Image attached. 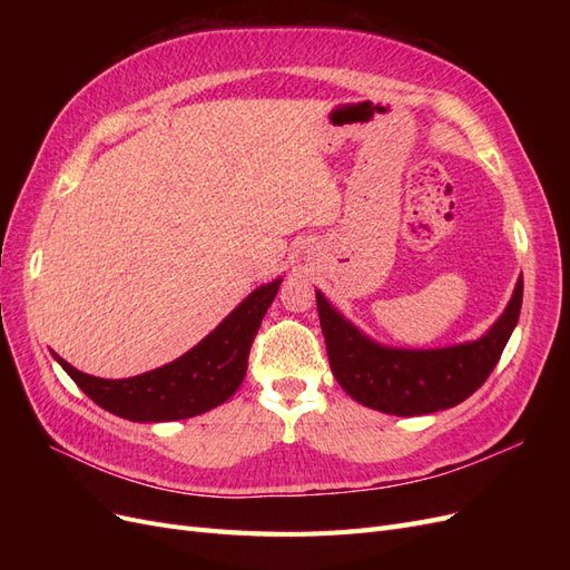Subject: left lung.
I'll use <instances>...</instances> for the list:
<instances>
[{"instance_id":"obj_1","label":"left lung","mask_w":570,"mask_h":570,"mask_svg":"<svg viewBox=\"0 0 570 570\" xmlns=\"http://www.w3.org/2000/svg\"><path fill=\"white\" fill-rule=\"evenodd\" d=\"M523 275L485 335L435 350H404L375 342L344 318L316 289L331 371L352 400L392 416H423L461 404L488 381L521 316Z\"/></svg>"}]
</instances>
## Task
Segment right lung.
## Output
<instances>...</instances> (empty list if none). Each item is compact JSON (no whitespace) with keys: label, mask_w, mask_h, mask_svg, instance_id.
<instances>
[{"label":"right lung","mask_w":570,"mask_h":570,"mask_svg":"<svg viewBox=\"0 0 570 570\" xmlns=\"http://www.w3.org/2000/svg\"><path fill=\"white\" fill-rule=\"evenodd\" d=\"M283 278H275L239 302L214 331L170 364L120 381H107L55 358L95 404L114 416L135 423L193 419L228 402L243 385L254 335L278 295Z\"/></svg>","instance_id":"obj_1"}]
</instances>
